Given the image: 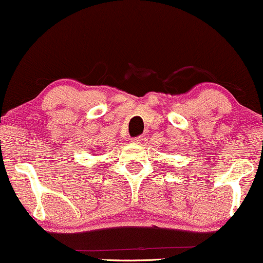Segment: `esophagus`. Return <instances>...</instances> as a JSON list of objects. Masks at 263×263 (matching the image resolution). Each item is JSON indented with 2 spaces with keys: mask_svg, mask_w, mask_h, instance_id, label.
<instances>
[{
  "mask_svg": "<svg viewBox=\"0 0 263 263\" xmlns=\"http://www.w3.org/2000/svg\"><path fill=\"white\" fill-rule=\"evenodd\" d=\"M131 142H133V143H142L143 142V136L135 137V138L131 139Z\"/></svg>",
  "mask_w": 263,
  "mask_h": 263,
  "instance_id": "esophagus-1",
  "label": "esophagus"
}]
</instances>
